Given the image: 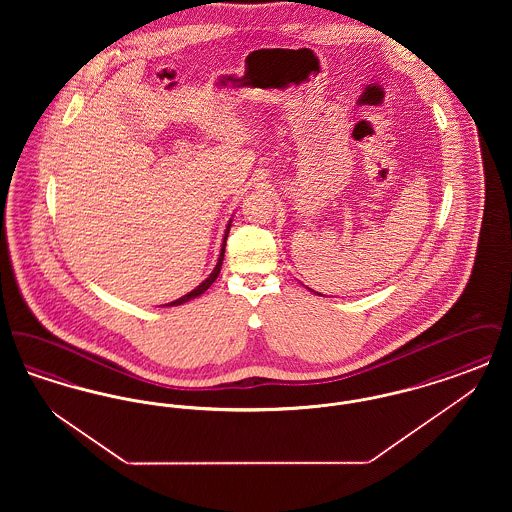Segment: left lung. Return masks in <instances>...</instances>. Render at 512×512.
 I'll list each match as a JSON object with an SVG mask.
<instances>
[{"instance_id":"1","label":"left lung","mask_w":512,"mask_h":512,"mask_svg":"<svg viewBox=\"0 0 512 512\" xmlns=\"http://www.w3.org/2000/svg\"><path fill=\"white\" fill-rule=\"evenodd\" d=\"M318 295H320V293H318Z\"/></svg>"}]
</instances>
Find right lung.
Returning <instances> with one entry per match:
<instances>
[{
    "mask_svg": "<svg viewBox=\"0 0 512 512\" xmlns=\"http://www.w3.org/2000/svg\"><path fill=\"white\" fill-rule=\"evenodd\" d=\"M230 226H232V220L228 222V226H226V232H224V238H222V247H220V255L219 261H217V265L213 268V272L195 288L190 293H186V295H182L180 299H176V301H172V303H167L165 307H176V305H182V303H186V301H190V299H195V297H199L201 293L207 292L209 288H211V284L217 280V276H219L220 267H222V259H224V245H226V238H228V232H230Z\"/></svg>",
    "mask_w": 512,
    "mask_h": 512,
    "instance_id": "obj_1",
    "label": "right lung"
}]
</instances>
